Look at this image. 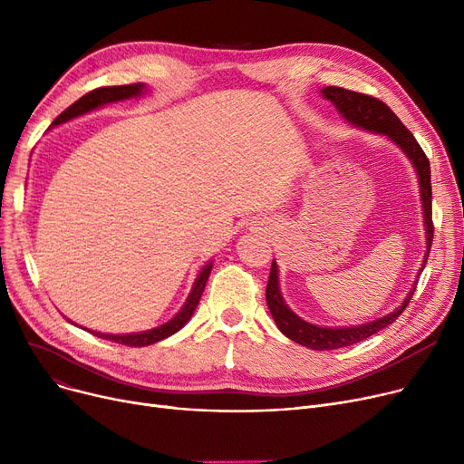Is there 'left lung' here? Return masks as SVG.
Masks as SVG:
<instances>
[{
	"instance_id": "8db88e82",
	"label": "left lung",
	"mask_w": 464,
	"mask_h": 464,
	"mask_svg": "<svg viewBox=\"0 0 464 464\" xmlns=\"http://www.w3.org/2000/svg\"><path fill=\"white\" fill-rule=\"evenodd\" d=\"M324 100L331 102L338 114L343 116L348 124L359 128V130H367L371 133H378L387 137L393 144H397L399 149L404 152V156L411 161L413 170L418 175L420 182V195H421V208H423V224H425V237H427V252L423 256L421 269L416 276V282H413L410 294L406 299L393 310L385 314L383 318L361 324V325H350V327H322L310 324L303 320L301 315H297L294 310H291L280 291V280H278V265L273 261L271 265V276L269 282H266V304H269V310L273 314V320L276 327L294 343L306 346L310 350H338V348H346L352 344L361 343V340L372 336L374 333L385 329L387 325H392L402 310L408 306L413 291H416L418 278L423 271V266L429 257V250L432 245V189H430V165L421 150V146L418 144L416 137H413L402 121L397 118V114L389 109L383 102L376 100V97L364 95L359 92H352L346 88H338V86H325L322 88Z\"/></svg>"
}]
</instances>
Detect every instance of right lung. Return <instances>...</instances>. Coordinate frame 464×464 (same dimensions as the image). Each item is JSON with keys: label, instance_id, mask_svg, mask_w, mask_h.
Here are the masks:
<instances>
[{"label": "right lung", "instance_id": "add662e5", "mask_svg": "<svg viewBox=\"0 0 464 464\" xmlns=\"http://www.w3.org/2000/svg\"><path fill=\"white\" fill-rule=\"evenodd\" d=\"M146 92H149V88H146V84L142 82H137V84H124V86H105V88H97L86 95H82L79 102L72 103L69 109H65L54 121L53 126H60V124H65V121L72 120V118H79L82 114H88L92 111H97L102 109L109 103H118V102H126V100H133V97H140L144 95ZM51 126V128H53ZM210 271H212V261H208L203 269L199 271L198 278H195L193 285H191V291L189 295L186 299V303L182 304V308L170 318L169 322H165L163 325H158L154 329H149V331H140V333H128V334H112V333H100V331H92V329H86V327H81L95 336L100 338H105V340H111V343H118V344H124V346H135V348H140V346H150V344H156L160 343V340L170 336L179 333L189 320L191 315L195 312V308H198L199 304V299L203 295L205 291V285H207V280L210 276ZM71 322V320H69ZM72 324V322H71Z\"/></svg>", "mask_w": 464, "mask_h": 464}]
</instances>
